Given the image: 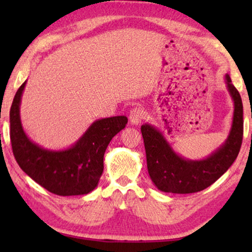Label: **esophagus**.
<instances>
[{"mask_svg": "<svg viewBox=\"0 0 252 252\" xmlns=\"http://www.w3.org/2000/svg\"><path fill=\"white\" fill-rule=\"evenodd\" d=\"M143 116H144V112H143V110L141 108L132 109L131 112H130V116H129L130 123H131V125H133V126H138L139 123L142 121Z\"/></svg>", "mask_w": 252, "mask_h": 252, "instance_id": "1", "label": "esophagus"}]
</instances>
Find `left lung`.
Returning a JSON list of instances; mask_svg holds the SVG:
<instances>
[{"instance_id":"8db88e82","label":"left lung","mask_w":252,"mask_h":252,"mask_svg":"<svg viewBox=\"0 0 252 252\" xmlns=\"http://www.w3.org/2000/svg\"><path fill=\"white\" fill-rule=\"evenodd\" d=\"M225 84L234 105L231 129L224 143L204 159L189 160L179 156L159 129L149 123L141 126L149 176L160 191L185 194L204 190L237 159L244 135V106L229 74H225Z\"/></svg>"}]
</instances>
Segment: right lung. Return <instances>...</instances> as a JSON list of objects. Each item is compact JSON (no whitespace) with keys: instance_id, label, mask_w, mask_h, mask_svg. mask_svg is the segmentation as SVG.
I'll return each mask as SVG.
<instances>
[{"instance_id":"1","label":"right lung","mask_w":252,"mask_h":252,"mask_svg":"<svg viewBox=\"0 0 252 252\" xmlns=\"http://www.w3.org/2000/svg\"><path fill=\"white\" fill-rule=\"evenodd\" d=\"M27 81L19 88L10 110L12 150L20 168L41 187L58 195L88 194L97 187L103 157L114 135L125 129V116L92 123L73 146L49 150L34 143L23 130L20 105Z\"/></svg>"}]
</instances>
